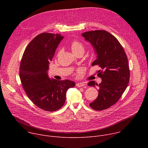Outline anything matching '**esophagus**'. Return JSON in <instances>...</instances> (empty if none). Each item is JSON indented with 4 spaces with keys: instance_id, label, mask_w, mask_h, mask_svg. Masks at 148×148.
Listing matches in <instances>:
<instances>
[{
    "instance_id": "34e87169",
    "label": "esophagus",
    "mask_w": 148,
    "mask_h": 148,
    "mask_svg": "<svg viewBox=\"0 0 148 148\" xmlns=\"http://www.w3.org/2000/svg\"><path fill=\"white\" fill-rule=\"evenodd\" d=\"M84 86H85V84H84V83H82V82H78V83L76 84V86L78 87H82Z\"/></svg>"
}]
</instances>
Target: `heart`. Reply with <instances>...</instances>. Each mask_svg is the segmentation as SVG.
Here are the masks:
<instances>
[{
  "mask_svg": "<svg viewBox=\"0 0 148 148\" xmlns=\"http://www.w3.org/2000/svg\"><path fill=\"white\" fill-rule=\"evenodd\" d=\"M70 47L74 54L80 51L84 52V46L83 44L81 43V42L77 40H74L72 41V42L70 44Z\"/></svg>",
  "mask_w": 148,
  "mask_h": 148,
  "instance_id": "heart-1",
  "label": "heart"
}]
</instances>
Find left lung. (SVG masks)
Returning a JSON list of instances; mask_svg holds the SVG:
<instances>
[{
    "label": "left lung",
    "mask_w": 148,
    "mask_h": 148,
    "mask_svg": "<svg viewBox=\"0 0 148 148\" xmlns=\"http://www.w3.org/2000/svg\"><path fill=\"white\" fill-rule=\"evenodd\" d=\"M82 36L91 43L97 54L92 66L99 67L97 75L102 78L98 85L94 81L88 84L89 86L99 87L98 96L90 106L97 111L106 110L119 99L128 85L130 71L128 58L119 41L107 31H90Z\"/></svg>",
    "instance_id": "8db88e82"
}]
</instances>
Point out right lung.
<instances>
[{"instance_id":"1","label":"right lung","mask_w":148,"mask_h":148,"mask_svg":"<svg viewBox=\"0 0 148 148\" xmlns=\"http://www.w3.org/2000/svg\"><path fill=\"white\" fill-rule=\"evenodd\" d=\"M62 38L60 34H38L27 45L20 66V78L26 95L37 107L49 112L63 106L67 91L75 85L68 79H50L47 74L49 62Z\"/></svg>"}]
</instances>
